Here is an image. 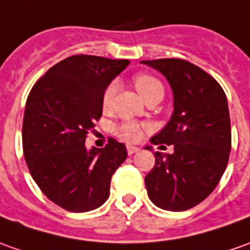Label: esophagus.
<instances>
[{"label": "esophagus", "instance_id": "1", "mask_svg": "<svg viewBox=\"0 0 250 250\" xmlns=\"http://www.w3.org/2000/svg\"><path fill=\"white\" fill-rule=\"evenodd\" d=\"M138 150H139L138 146H132V145H128V146H127V153L128 154L135 153V152H138Z\"/></svg>", "mask_w": 250, "mask_h": 250}]
</instances>
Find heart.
<instances>
[{
  "instance_id": "1",
  "label": "heart",
  "mask_w": 250,
  "mask_h": 250,
  "mask_svg": "<svg viewBox=\"0 0 250 250\" xmlns=\"http://www.w3.org/2000/svg\"><path fill=\"white\" fill-rule=\"evenodd\" d=\"M134 84H135V89L139 93V96L142 97L145 101L150 97H163V94H164V87H163L160 81L157 78H154L153 75H149V74H139V75L135 76ZM116 91H118V84L115 82H112L104 91L103 108L105 111H108L112 106L113 98L116 96ZM142 134H144V125H141L134 120H125L116 127V135L119 138L127 141V142L138 141L142 137Z\"/></svg>"
}]
</instances>
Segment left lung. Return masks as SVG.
Here are the masks:
<instances>
[{"label":"left lung","mask_w":250,"mask_h":250,"mask_svg":"<svg viewBox=\"0 0 250 250\" xmlns=\"http://www.w3.org/2000/svg\"><path fill=\"white\" fill-rule=\"evenodd\" d=\"M141 64L159 71L174 96L168 123L150 138L154 145H172L174 153H154L153 169L145 176L147 196L161 209H190L213 191L229 163L227 97L212 76L189 61L159 59Z\"/></svg>","instance_id":"obj_1"}]
</instances>
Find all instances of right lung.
<instances>
[{
  "mask_svg": "<svg viewBox=\"0 0 250 250\" xmlns=\"http://www.w3.org/2000/svg\"><path fill=\"white\" fill-rule=\"evenodd\" d=\"M128 60L71 56L57 62L28 94L23 152L42 193L69 212H89L109 197L113 172L127 159L125 144L111 138L87 149L86 135L103 115V96Z\"/></svg>",
  "mask_w": 250,
  "mask_h": 250,
  "instance_id": "right-lung-1",
  "label": "right lung"
}]
</instances>
